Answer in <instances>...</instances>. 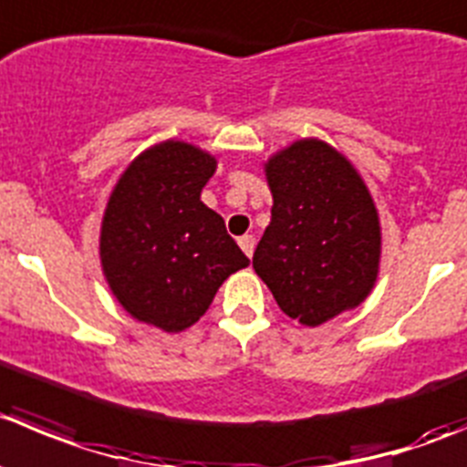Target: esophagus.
Masks as SVG:
<instances>
[{
    "label": "esophagus",
    "instance_id": "esophagus-1",
    "mask_svg": "<svg viewBox=\"0 0 467 467\" xmlns=\"http://www.w3.org/2000/svg\"><path fill=\"white\" fill-rule=\"evenodd\" d=\"M238 245H241V250L245 252L247 256L254 254V236H241L238 238Z\"/></svg>",
    "mask_w": 467,
    "mask_h": 467
}]
</instances>
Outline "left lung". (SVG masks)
Returning <instances> with one entry per match:
<instances>
[{
  "label": "left lung",
  "instance_id": "obj_1",
  "mask_svg": "<svg viewBox=\"0 0 467 467\" xmlns=\"http://www.w3.org/2000/svg\"><path fill=\"white\" fill-rule=\"evenodd\" d=\"M264 174L273 217L252 265L279 309L318 327L364 303L380 273L383 231L355 164L305 137L270 155Z\"/></svg>",
  "mask_w": 467,
  "mask_h": 467
}]
</instances>
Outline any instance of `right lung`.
Masks as SVG:
<instances>
[{
	"mask_svg": "<svg viewBox=\"0 0 467 467\" xmlns=\"http://www.w3.org/2000/svg\"><path fill=\"white\" fill-rule=\"evenodd\" d=\"M217 170L211 150L162 140L119 176L105 206L98 256L119 305L167 335L192 327L229 275L250 259L202 202Z\"/></svg>",
	"mask_w": 467,
	"mask_h": 467,
	"instance_id": "1",
	"label": "right lung"
}]
</instances>
